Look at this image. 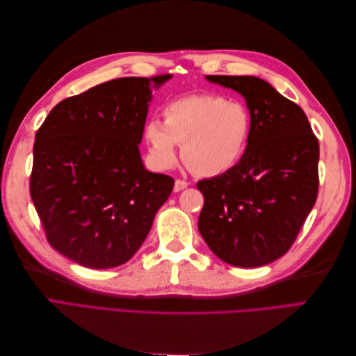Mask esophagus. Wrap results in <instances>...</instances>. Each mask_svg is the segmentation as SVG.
<instances>
[{"label":"esophagus","instance_id":"1","mask_svg":"<svg viewBox=\"0 0 356 356\" xmlns=\"http://www.w3.org/2000/svg\"><path fill=\"white\" fill-rule=\"evenodd\" d=\"M187 186H188L187 181H184V179H177V181H175V186H174V190H175V191H181V190H184Z\"/></svg>","mask_w":356,"mask_h":356}]
</instances>
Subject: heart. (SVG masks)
Returning <instances> with one entry per match:
<instances>
[{
    "instance_id": "b5f03b06",
    "label": "heart",
    "mask_w": 356,
    "mask_h": 356,
    "mask_svg": "<svg viewBox=\"0 0 356 356\" xmlns=\"http://www.w3.org/2000/svg\"><path fill=\"white\" fill-rule=\"evenodd\" d=\"M161 115L163 122L152 118L144 132L154 165L174 166L179 144L184 163L200 177H218L238 165L252 132L250 108L220 95L182 96Z\"/></svg>"
}]
</instances>
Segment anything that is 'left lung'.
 <instances>
[{
    "mask_svg": "<svg viewBox=\"0 0 356 356\" xmlns=\"http://www.w3.org/2000/svg\"><path fill=\"white\" fill-rule=\"evenodd\" d=\"M239 92L252 132L238 165L197 182L204 197L199 232L211 251L238 267L282 257L297 239L319 188V143L305 111L251 75H207Z\"/></svg>",
    "mask_w": 356,
    "mask_h": 356,
    "instance_id": "8db88e82",
    "label": "left lung"
}]
</instances>
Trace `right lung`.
Instances as JSON below:
<instances>
[{
	"mask_svg": "<svg viewBox=\"0 0 356 356\" xmlns=\"http://www.w3.org/2000/svg\"><path fill=\"white\" fill-rule=\"evenodd\" d=\"M170 74L105 81L60 101L40 126L29 191L49 243L70 260L110 268L131 260L174 178L139 154L153 90Z\"/></svg>",
	"mask_w": 356,
	"mask_h": 356,
	"instance_id": "add662e5",
	"label": "right lung"
}]
</instances>
